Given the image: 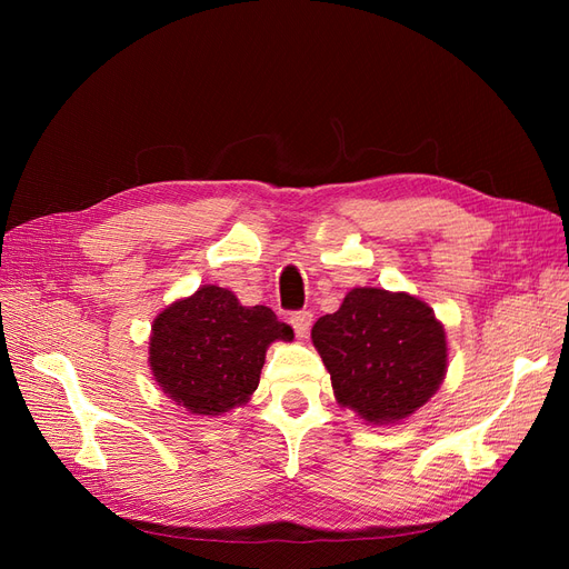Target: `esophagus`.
<instances>
[{"mask_svg": "<svg viewBox=\"0 0 569 569\" xmlns=\"http://www.w3.org/2000/svg\"><path fill=\"white\" fill-rule=\"evenodd\" d=\"M291 327H295V332L299 339H303L308 332H311V325H313V313L311 311H299V313H291L289 318Z\"/></svg>", "mask_w": 569, "mask_h": 569, "instance_id": "1", "label": "esophagus"}]
</instances>
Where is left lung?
<instances>
[{
  "instance_id": "left-lung-1",
  "label": "left lung",
  "mask_w": 569,
  "mask_h": 569,
  "mask_svg": "<svg viewBox=\"0 0 569 569\" xmlns=\"http://www.w3.org/2000/svg\"><path fill=\"white\" fill-rule=\"evenodd\" d=\"M311 339L337 403L377 427L410 418L449 368L443 322L406 291L351 289L337 313L318 318Z\"/></svg>"
}]
</instances>
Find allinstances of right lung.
I'll list each match as a JSON object with an SVG mask.
<instances>
[{
	"label": "right lung",
	"instance_id": "right-lung-1",
	"mask_svg": "<svg viewBox=\"0 0 569 569\" xmlns=\"http://www.w3.org/2000/svg\"><path fill=\"white\" fill-rule=\"evenodd\" d=\"M291 339L295 330L268 306H242L230 289L201 284L153 318L149 368L176 406L218 418L251 399L270 343Z\"/></svg>",
	"mask_w": 569,
	"mask_h": 569
}]
</instances>
